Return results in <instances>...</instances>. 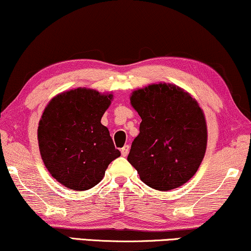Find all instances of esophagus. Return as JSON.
Segmentation results:
<instances>
[{"label": "esophagus", "mask_w": 251, "mask_h": 251, "mask_svg": "<svg viewBox=\"0 0 251 251\" xmlns=\"http://www.w3.org/2000/svg\"><path fill=\"white\" fill-rule=\"evenodd\" d=\"M128 151H129V146H124V148H122V150H121L122 156L126 157L127 154H128Z\"/></svg>", "instance_id": "esophagus-1"}]
</instances>
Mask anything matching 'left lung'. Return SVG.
<instances>
[{"instance_id": "left-lung-1", "label": "left lung", "mask_w": 251, "mask_h": 251, "mask_svg": "<svg viewBox=\"0 0 251 251\" xmlns=\"http://www.w3.org/2000/svg\"><path fill=\"white\" fill-rule=\"evenodd\" d=\"M130 103L142 122L127 160L150 188L168 191L183 185L196 174L207 146L198 102L179 87L160 83L134 91Z\"/></svg>"}]
</instances>
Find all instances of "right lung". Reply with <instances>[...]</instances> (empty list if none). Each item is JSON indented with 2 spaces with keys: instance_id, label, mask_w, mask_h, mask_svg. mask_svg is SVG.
Returning <instances> with one entry per match:
<instances>
[{
  "instance_id": "obj_1",
  "label": "right lung",
  "mask_w": 251,
  "mask_h": 251,
  "mask_svg": "<svg viewBox=\"0 0 251 251\" xmlns=\"http://www.w3.org/2000/svg\"><path fill=\"white\" fill-rule=\"evenodd\" d=\"M112 95L76 89L56 95L42 115L37 137L45 167L56 181L75 191L93 188L109 164L121 156L101 124Z\"/></svg>"
}]
</instances>
